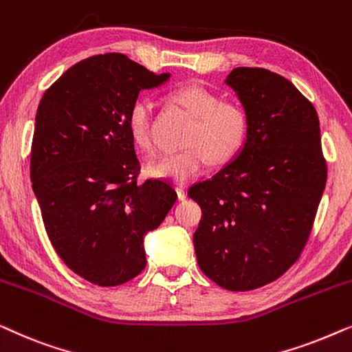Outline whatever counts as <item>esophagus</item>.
Returning a JSON list of instances; mask_svg holds the SVG:
<instances>
[{
    "label": "esophagus",
    "instance_id": "obj_1",
    "mask_svg": "<svg viewBox=\"0 0 352 352\" xmlns=\"http://www.w3.org/2000/svg\"><path fill=\"white\" fill-rule=\"evenodd\" d=\"M176 194H177V199H179V200H184L186 197H187L184 186H176Z\"/></svg>",
    "mask_w": 352,
    "mask_h": 352
}]
</instances>
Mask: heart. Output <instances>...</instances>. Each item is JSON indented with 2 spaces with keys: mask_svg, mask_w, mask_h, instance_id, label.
<instances>
[{
  "mask_svg": "<svg viewBox=\"0 0 352 352\" xmlns=\"http://www.w3.org/2000/svg\"><path fill=\"white\" fill-rule=\"evenodd\" d=\"M173 100L194 118L182 151L166 153L147 163V173L158 179L187 182L205 171L208 160L223 165L237 155L247 142L250 118L243 105L221 100L213 91L189 83L173 91ZM153 104L138 99L128 112V133L136 146L152 148Z\"/></svg>",
  "mask_w": 352,
  "mask_h": 352,
  "instance_id": "1",
  "label": "heart"
}]
</instances>
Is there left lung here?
<instances>
[{
	"label": "left lung",
	"instance_id": "obj_1",
	"mask_svg": "<svg viewBox=\"0 0 352 352\" xmlns=\"http://www.w3.org/2000/svg\"><path fill=\"white\" fill-rule=\"evenodd\" d=\"M247 110V142L232 162L189 197L201 208L197 263L230 292L283 276L309 239L327 182L319 117L282 75L237 67L226 78Z\"/></svg>",
	"mask_w": 352,
	"mask_h": 352
}]
</instances>
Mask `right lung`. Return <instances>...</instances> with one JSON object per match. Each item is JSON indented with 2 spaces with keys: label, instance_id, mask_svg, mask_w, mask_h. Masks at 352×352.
I'll list each match as a JSON object with an SVG mask.
<instances>
[{
  "label": "right lung",
  "instance_id": "add662e5",
  "mask_svg": "<svg viewBox=\"0 0 352 352\" xmlns=\"http://www.w3.org/2000/svg\"><path fill=\"white\" fill-rule=\"evenodd\" d=\"M168 78L118 52L99 54L64 72L38 105L30 177L43 223L62 261L94 285L142 272L144 237L176 201L170 182H138L126 124L139 93Z\"/></svg>",
  "mask_w": 352,
  "mask_h": 352
}]
</instances>
